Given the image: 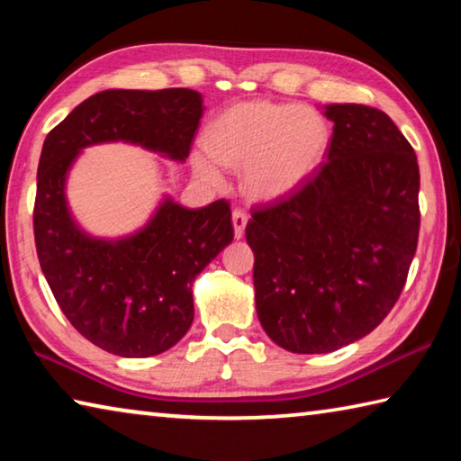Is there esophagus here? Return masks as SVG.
Returning a JSON list of instances; mask_svg holds the SVG:
<instances>
[{"mask_svg":"<svg viewBox=\"0 0 461 461\" xmlns=\"http://www.w3.org/2000/svg\"><path fill=\"white\" fill-rule=\"evenodd\" d=\"M231 223H233V236L240 240L241 236H244V230L248 225V213L244 212V209H233Z\"/></svg>","mask_w":461,"mask_h":461,"instance_id":"obj_1","label":"esophagus"}]
</instances>
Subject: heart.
<instances>
[{
    "label": "heart",
    "instance_id": "obj_1",
    "mask_svg": "<svg viewBox=\"0 0 461 461\" xmlns=\"http://www.w3.org/2000/svg\"><path fill=\"white\" fill-rule=\"evenodd\" d=\"M330 126L315 109L272 101H244L209 123V152H193L199 181L223 185V167L241 168L252 199L276 201L294 193L315 173L330 148Z\"/></svg>",
    "mask_w": 461,
    "mask_h": 461
}]
</instances>
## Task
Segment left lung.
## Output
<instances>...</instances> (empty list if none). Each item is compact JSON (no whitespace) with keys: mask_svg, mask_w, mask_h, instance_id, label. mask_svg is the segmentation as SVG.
Returning a JSON list of instances; mask_svg holds the SVG:
<instances>
[{"mask_svg":"<svg viewBox=\"0 0 461 461\" xmlns=\"http://www.w3.org/2000/svg\"><path fill=\"white\" fill-rule=\"evenodd\" d=\"M327 162L270 207L254 209L256 311L293 354H327L368 335L402 293L419 238V165L384 112L325 105Z\"/></svg>","mask_w":461,"mask_h":461,"instance_id":"1","label":"left lung"}]
</instances>
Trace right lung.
Here are the masks:
<instances>
[{"mask_svg":"<svg viewBox=\"0 0 461 461\" xmlns=\"http://www.w3.org/2000/svg\"><path fill=\"white\" fill-rule=\"evenodd\" d=\"M203 115L193 89H109L85 99L44 140L38 162L34 240L41 268L62 313L109 354L167 352L193 323V283L231 244L228 201L186 209L160 201L144 228L105 240L68 209L67 176L83 148L126 142L185 162Z\"/></svg>","mask_w":461,"mask_h":461,"instance_id":"add662e5","label":"right lung"}]
</instances>
